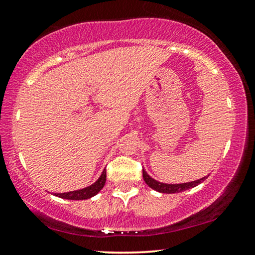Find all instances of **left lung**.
<instances>
[{
  "instance_id": "obj_1",
  "label": "left lung",
  "mask_w": 255,
  "mask_h": 255,
  "mask_svg": "<svg viewBox=\"0 0 255 255\" xmlns=\"http://www.w3.org/2000/svg\"><path fill=\"white\" fill-rule=\"evenodd\" d=\"M142 177H144V181L146 184L152 189H154L159 193H163V194H175V193H181V191L191 189V188L198 186V184L203 182V181L207 179V177H202L200 180L196 181H191V182H186V183H175V184H169V183H163V182H159L151 177L147 174V172L142 168Z\"/></svg>"
}]
</instances>
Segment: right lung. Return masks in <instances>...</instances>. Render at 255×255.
I'll return each mask as SVG.
<instances>
[{"mask_svg":"<svg viewBox=\"0 0 255 255\" xmlns=\"http://www.w3.org/2000/svg\"><path fill=\"white\" fill-rule=\"evenodd\" d=\"M106 180H107V170L104 168L102 174H101V176L93 184H90V186L82 188V189H79V190H73V191H68V193H60V194H54V195L60 198H65V200H73V201L87 200V198L95 196V195L100 193V190L102 189L104 184H106Z\"/></svg>","mask_w":255,"mask_h":255,"instance_id":"1","label":"right lung"}]
</instances>
